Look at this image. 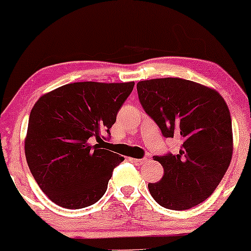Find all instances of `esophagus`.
<instances>
[{
	"instance_id": "1",
	"label": "esophagus",
	"mask_w": 251,
	"mask_h": 251,
	"mask_svg": "<svg viewBox=\"0 0 251 251\" xmlns=\"http://www.w3.org/2000/svg\"><path fill=\"white\" fill-rule=\"evenodd\" d=\"M131 161L137 166H143L144 163H147L148 158H131Z\"/></svg>"
}]
</instances>
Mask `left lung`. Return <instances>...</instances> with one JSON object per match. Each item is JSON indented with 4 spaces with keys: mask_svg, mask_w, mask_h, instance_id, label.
<instances>
[{
    "mask_svg": "<svg viewBox=\"0 0 251 251\" xmlns=\"http://www.w3.org/2000/svg\"><path fill=\"white\" fill-rule=\"evenodd\" d=\"M139 102L166 138L182 142L177 155L155 156L164 169L149 183L153 199L169 210L205 201L224 177L233 150L227 104L217 90L177 77L137 83Z\"/></svg>",
    "mask_w": 251,
    "mask_h": 251,
    "instance_id": "8db88e82",
    "label": "left lung"
}]
</instances>
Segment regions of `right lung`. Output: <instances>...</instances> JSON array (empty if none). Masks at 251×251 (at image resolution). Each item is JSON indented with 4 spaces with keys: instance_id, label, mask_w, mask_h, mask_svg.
I'll return each mask as SVG.
<instances>
[{
    "instance_id": "1",
    "label": "right lung",
    "mask_w": 251,
    "mask_h": 251,
    "mask_svg": "<svg viewBox=\"0 0 251 251\" xmlns=\"http://www.w3.org/2000/svg\"><path fill=\"white\" fill-rule=\"evenodd\" d=\"M134 82L69 83L40 96L29 114L25 155L51 201L77 210L102 198L124 157L101 149ZM96 139L99 145H91Z\"/></svg>"
}]
</instances>
